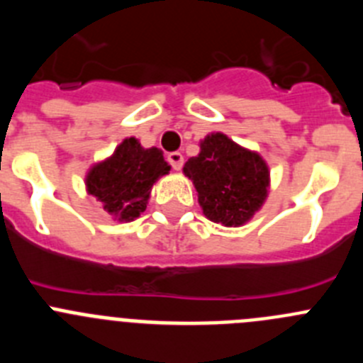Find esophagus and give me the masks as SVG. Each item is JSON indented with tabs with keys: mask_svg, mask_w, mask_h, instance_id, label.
<instances>
[{
	"mask_svg": "<svg viewBox=\"0 0 363 363\" xmlns=\"http://www.w3.org/2000/svg\"><path fill=\"white\" fill-rule=\"evenodd\" d=\"M167 162L172 165V169H174V171H179V169L184 167V155H182V152H178V151L169 152Z\"/></svg>",
	"mask_w": 363,
	"mask_h": 363,
	"instance_id": "34e87169",
	"label": "esophagus"
}]
</instances>
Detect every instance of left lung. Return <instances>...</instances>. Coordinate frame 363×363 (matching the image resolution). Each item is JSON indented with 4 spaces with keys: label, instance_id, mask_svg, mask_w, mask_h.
<instances>
[{
    "label": "left lung",
    "instance_id": "left-lung-1",
    "mask_svg": "<svg viewBox=\"0 0 363 363\" xmlns=\"http://www.w3.org/2000/svg\"><path fill=\"white\" fill-rule=\"evenodd\" d=\"M184 172L194 184L203 214L225 227L250 221L270 189V171L262 156L223 133L205 136L199 155L187 160Z\"/></svg>",
    "mask_w": 363,
    "mask_h": 363
}]
</instances>
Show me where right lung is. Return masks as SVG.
Segmentation results:
<instances>
[{
    "label": "right lung",
    "mask_w": 363,
    "mask_h": 363,
    "mask_svg": "<svg viewBox=\"0 0 363 363\" xmlns=\"http://www.w3.org/2000/svg\"><path fill=\"white\" fill-rule=\"evenodd\" d=\"M171 165L158 147L144 149L135 136L125 138L109 158L89 169L86 191L118 221H133L147 207L152 185Z\"/></svg>",
    "instance_id": "add662e5"
}]
</instances>
